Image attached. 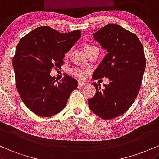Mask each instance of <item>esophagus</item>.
Instances as JSON below:
<instances>
[{"mask_svg": "<svg viewBox=\"0 0 159 159\" xmlns=\"http://www.w3.org/2000/svg\"><path fill=\"white\" fill-rule=\"evenodd\" d=\"M86 85V83H83V82H79V83H78V85H79V86H84V85Z\"/></svg>", "mask_w": 159, "mask_h": 159, "instance_id": "34e87169", "label": "esophagus"}]
</instances>
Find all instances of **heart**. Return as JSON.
Masks as SVG:
<instances>
[{"instance_id":"1","label":"heart","mask_w":159,"mask_h":159,"mask_svg":"<svg viewBox=\"0 0 159 159\" xmlns=\"http://www.w3.org/2000/svg\"><path fill=\"white\" fill-rule=\"evenodd\" d=\"M94 47H96V46L92 45H86L85 47V51H87ZM70 51H68L67 52H66V58H67V57L70 56ZM71 73H72L73 75H74L75 76H76V77L79 78V79H83V78L85 77V72L83 70H82V69L79 68V67H75V68L72 69V70H71Z\"/></svg>"}]
</instances>
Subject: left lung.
<instances>
[{
    "label": "left lung",
    "mask_w": 159,
    "mask_h": 159,
    "mask_svg": "<svg viewBox=\"0 0 159 159\" xmlns=\"http://www.w3.org/2000/svg\"><path fill=\"white\" fill-rule=\"evenodd\" d=\"M93 36L107 54L92 78H109L110 83L103 89L94 83L96 93L88 103L94 113L108 120L124 114L134 102L146 68L145 54L137 35L119 25H107Z\"/></svg>",
    "instance_id": "1"
}]
</instances>
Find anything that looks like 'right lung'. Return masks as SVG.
Segmentation results:
<instances>
[{"mask_svg":"<svg viewBox=\"0 0 159 159\" xmlns=\"http://www.w3.org/2000/svg\"><path fill=\"white\" fill-rule=\"evenodd\" d=\"M80 37V30L60 33L41 26L19 40L12 58L16 85L23 103L36 115L49 117L59 113L77 88L74 78L65 74L56 83L50 72L61 67L65 54Z\"/></svg>","mask_w":159,"mask_h":159,"instance_id":"obj_1","label":"right lung"}]
</instances>
